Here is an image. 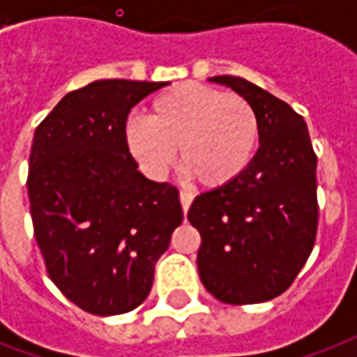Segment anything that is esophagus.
<instances>
[{"label":"esophagus","mask_w":357,"mask_h":357,"mask_svg":"<svg viewBox=\"0 0 357 357\" xmlns=\"http://www.w3.org/2000/svg\"><path fill=\"white\" fill-rule=\"evenodd\" d=\"M179 200H181V207H183V213L187 215L190 204H192V200H195V195H192V192H189V190H181V192H179Z\"/></svg>","instance_id":"esophagus-1"}]
</instances>
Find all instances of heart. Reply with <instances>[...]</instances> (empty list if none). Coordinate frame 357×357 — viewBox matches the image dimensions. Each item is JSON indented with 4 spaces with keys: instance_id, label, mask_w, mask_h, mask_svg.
<instances>
[{
    "instance_id": "obj_1",
    "label": "heart",
    "mask_w": 357,
    "mask_h": 357,
    "mask_svg": "<svg viewBox=\"0 0 357 357\" xmlns=\"http://www.w3.org/2000/svg\"><path fill=\"white\" fill-rule=\"evenodd\" d=\"M126 146L150 178H165L179 150V165L207 189L234 183L252 165L259 146V119L243 96L187 81L151 102L150 119L133 116Z\"/></svg>"
}]
</instances>
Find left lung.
<instances>
[{
  "label": "left lung",
  "instance_id": "left-lung-1",
  "mask_svg": "<svg viewBox=\"0 0 357 357\" xmlns=\"http://www.w3.org/2000/svg\"><path fill=\"white\" fill-rule=\"evenodd\" d=\"M209 81L254 105L259 148L234 183L202 192L187 218L200 231L198 272L224 304H259L291 287L317 237V155L304 119L280 98L234 75Z\"/></svg>",
  "mask_w": 357,
  "mask_h": 357
}]
</instances>
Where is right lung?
I'll list each match as a JSON object with an SVG mask.
<instances>
[{
  "label": "right lung",
  "mask_w": 357,
  "mask_h": 357,
  "mask_svg": "<svg viewBox=\"0 0 357 357\" xmlns=\"http://www.w3.org/2000/svg\"><path fill=\"white\" fill-rule=\"evenodd\" d=\"M165 85L94 81L68 92L35 131L27 190L36 243L52 282L92 315L144 302L183 220L178 189L144 178L123 137L129 111Z\"/></svg>",
  "instance_id": "1"
}]
</instances>
